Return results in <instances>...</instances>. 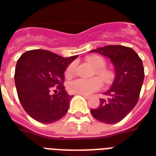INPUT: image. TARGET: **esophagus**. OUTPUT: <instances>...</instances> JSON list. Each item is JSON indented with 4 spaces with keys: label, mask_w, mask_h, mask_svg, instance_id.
I'll use <instances>...</instances> for the list:
<instances>
[{
    "label": "esophagus",
    "mask_w": 156,
    "mask_h": 156,
    "mask_svg": "<svg viewBox=\"0 0 156 156\" xmlns=\"http://www.w3.org/2000/svg\"><path fill=\"white\" fill-rule=\"evenodd\" d=\"M81 95H82V96H83V97H84L85 99H89V95H86V94H81Z\"/></svg>",
    "instance_id": "obj_1"
}]
</instances>
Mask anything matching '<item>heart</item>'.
<instances>
[{"label": "heart", "mask_w": 156, "mask_h": 156, "mask_svg": "<svg viewBox=\"0 0 156 156\" xmlns=\"http://www.w3.org/2000/svg\"><path fill=\"white\" fill-rule=\"evenodd\" d=\"M88 62L92 67L96 69L97 75L101 78L103 82L106 84L112 83L114 79V73L112 70L105 68L106 62L105 60L100 55H91L88 58ZM75 72V63H71L66 68L65 75L67 78H70L73 76ZM102 88V81L99 78H93L90 79H83L78 78L71 81L67 89L73 94H90L99 91Z\"/></svg>", "instance_id": "heart-1"}]
</instances>
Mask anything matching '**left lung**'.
I'll return each mask as SVG.
<instances>
[{
    "label": "left lung",
    "mask_w": 156,
    "mask_h": 156,
    "mask_svg": "<svg viewBox=\"0 0 156 156\" xmlns=\"http://www.w3.org/2000/svg\"><path fill=\"white\" fill-rule=\"evenodd\" d=\"M91 51L112 60L116 69V78L112 88L104 94L108 99H100L99 106L90 112L101 122L117 123L138 103L144 78L142 60L132 48L123 45H106Z\"/></svg>",
    "instance_id": "left-lung-1"
}]
</instances>
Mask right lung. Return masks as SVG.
<instances>
[{
	"label": "right lung",
	"instance_id": "obj_1",
	"mask_svg": "<svg viewBox=\"0 0 156 156\" xmlns=\"http://www.w3.org/2000/svg\"><path fill=\"white\" fill-rule=\"evenodd\" d=\"M77 57H62L45 50H32L17 60L14 74L17 96L33 119L51 123L67 114L73 96L65 90L64 71Z\"/></svg>",
	"mask_w": 156,
	"mask_h": 156
}]
</instances>
